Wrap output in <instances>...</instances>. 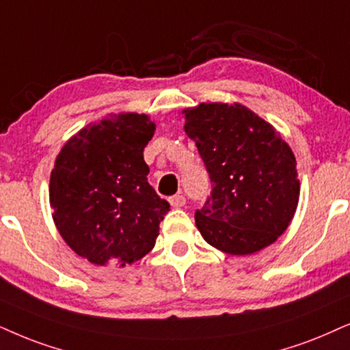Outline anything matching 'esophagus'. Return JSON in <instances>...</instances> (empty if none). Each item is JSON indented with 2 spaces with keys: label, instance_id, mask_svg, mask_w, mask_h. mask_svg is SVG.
<instances>
[{
  "label": "esophagus",
  "instance_id": "esophagus-1",
  "mask_svg": "<svg viewBox=\"0 0 350 350\" xmlns=\"http://www.w3.org/2000/svg\"><path fill=\"white\" fill-rule=\"evenodd\" d=\"M170 203H171L172 208H180V206H184L185 197L183 196V193H176V196H172L170 198Z\"/></svg>",
  "mask_w": 350,
  "mask_h": 350
}]
</instances>
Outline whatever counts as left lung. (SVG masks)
<instances>
[{
	"label": "left lung",
	"mask_w": 350,
	"mask_h": 350,
	"mask_svg": "<svg viewBox=\"0 0 350 350\" xmlns=\"http://www.w3.org/2000/svg\"><path fill=\"white\" fill-rule=\"evenodd\" d=\"M183 118L213 184L196 213L202 237L229 255L276 242L300 196L297 163L280 132L241 103H200Z\"/></svg>",
	"instance_id": "left-lung-1"
}]
</instances>
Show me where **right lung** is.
<instances>
[{
  "label": "right lung",
  "mask_w": 350,
  "mask_h": 350,
  "mask_svg": "<svg viewBox=\"0 0 350 350\" xmlns=\"http://www.w3.org/2000/svg\"><path fill=\"white\" fill-rule=\"evenodd\" d=\"M154 129L147 114H111L79 131L57 154L50 178L53 221L90 263L122 268L154 247L170 211L147 180L144 148Z\"/></svg>",
  "instance_id": "right-lung-1"
}]
</instances>
